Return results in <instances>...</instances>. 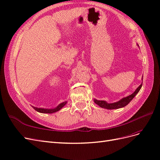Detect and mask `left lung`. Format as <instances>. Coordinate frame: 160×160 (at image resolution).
<instances>
[{"mask_svg": "<svg viewBox=\"0 0 160 160\" xmlns=\"http://www.w3.org/2000/svg\"><path fill=\"white\" fill-rule=\"evenodd\" d=\"M142 86V83L138 87L137 89L135 90V92H133L132 95L126 97V98H123L122 99H121L120 101H118V102L113 103H108L105 101H99V100H97V99H94V102L96 104H98L99 106H100L101 108L108 109H119V108H123V107H125V106H126L130 102V101L133 99L134 97L137 95V93L139 91L140 89H141Z\"/></svg>", "mask_w": 160, "mask_h": 160, "instance_id": "8db88e82", "label": "left lung"}]
</instances>
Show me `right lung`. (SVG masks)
I'll use <instances>...</instances> for the list:
<instances>
[{
    "label": "right lung",
    "mask_w": 160,
    "mask_h": 160,
    "mask_svg": "<svg viewBox=\"0 0 160 160\" xmlns=\"http://www.w3.org/2000/svg\"><path fill=\"white\" fill-rule=\"evenodd\" d=\"M67 103V102L65 101V102H63L61 103L60 105H59L57 106V107L55 109H43V108H35V107H33V106H32V107L34 108V109L36 110L37 111H38V112H40V113H55V112H57V111H59L63 106H65V105Z\"/></svg>",
    "instance_id": "right-lung-1"
}]
</instances>
